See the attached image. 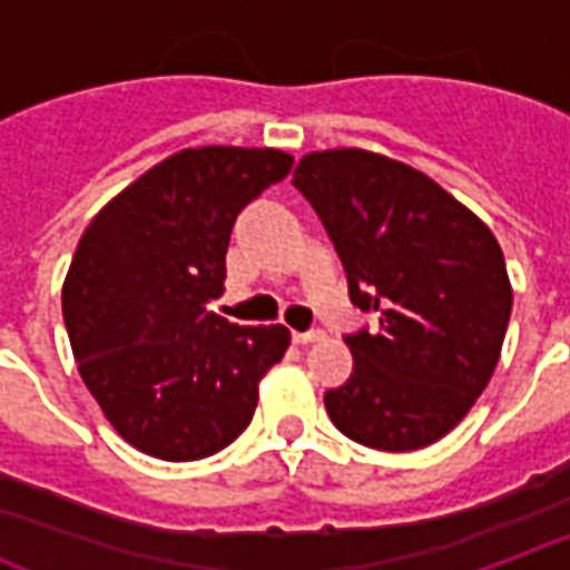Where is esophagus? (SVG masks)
I'll return each mask as SVG.
<instances>
[{
    "instance_id": "obj_1",
    "label": "esophagus",
    "mask_w": 570,
    "mask_h": 570,
    "mask_svg": "<svg viewBox=\"0 0 570 570\" xmlns=\"http://www.w3.org/2000/svg\"><path fill=\"white\" fill-rule=\"evenodd\" d=\"M325 337V332L314 328V332H293V341L302 343V346H311V343H320Z\"/></svg>"
}]
</instances>
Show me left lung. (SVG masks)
I'll use <instances>...</instances> for the list:
<instances>
[{"label": "left lung", "mask_w": 570, "mask_h": 570, "mask_svg": "<svg viewBox=\"0 0 570 570\" xmlns=\"http://www.w3.org/2000/svg\"><path fill=\"white\" fill-rule=\"evenodd\" d=\"M293 185L328 229L350 298L380 332L346 337L353 376L325 391L334 428L380 451L442 440L497 371L511 281L490 227L421 169L364 149L311 151Z\"/></svg>", "instance_id": "left-lung-1"}]
</instances>
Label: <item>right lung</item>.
I'll list each match as a JSON object with an SVG mask.
<instances>
[{
  "instance_id": "right-lung-1",
  "label": "right lung",
  "mask_w": 570,
  "mask_h": 570,
  "mask_svg": "<svg viewBox=\"0 0 570 570\" xmlns=\"http://www.w3.org/2000/svg\"><path fill=\"white\" fill-rule=\"evenodd\" d=\"M289 167L281 149H181L82 233L62 284L73 362L104 419L142 454L181 463L227 449L289 350L284 325L206 311L224 293L236 215Z\"/></svg>"
}]
</instances>
